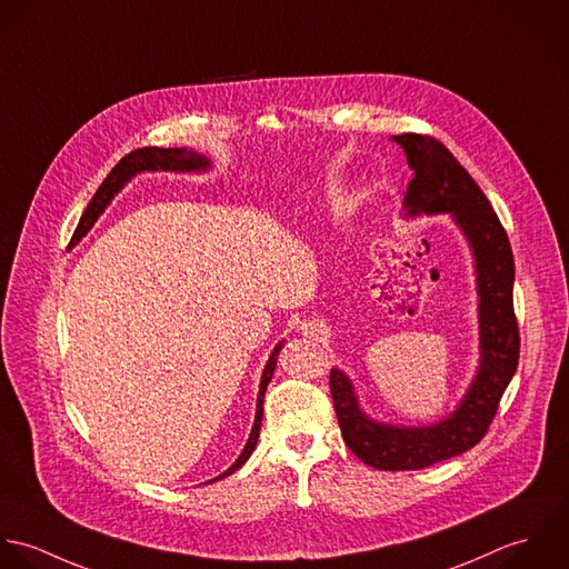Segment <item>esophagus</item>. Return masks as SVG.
I'll list each match as a JSON object with an SVG mask.
<instances>
[{
    "instance_id": "1",
    "label": "esophagus",
    "mask_w": 569,
    "mask_h": 569,
    "mask_svg": "<svg viewBox=\"0 0 569 569\" xmlns=\"http://www.w3.org/2000/svg\"><path fill=\"white\" fill-rule=\"evenodd\" d=\"M306 332H310V335H312V337H317V339L323 335V332H321L317 326H310V328H306Z\"/></svg>"
}]
</instances>
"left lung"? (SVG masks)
Returning <instances> with one entry per match:
<instances>
[{
    "instance_id": "1",
    "label": "left lung",
    "mask_w": 569,
    "mask_h": 569,
    "mask_svg": "<svg viewBox=\"0 0 569 569\" xmlns=\"http://www.w3.org/2000/svg\"><path fill=\"white\" fill-rule=\"evenodd\" d=\"M413 169L405 196L407 218L453 213L475 259L479 295V367L453 413L429 427L376 422L358 407L351 380L330 371V391L349 451L378 470H418L470 451L486 436L499 400L519 365V328L512 303L515 259L508 234L488 198L433 136L400 133Z\"/></svg>"
}]
</instances>
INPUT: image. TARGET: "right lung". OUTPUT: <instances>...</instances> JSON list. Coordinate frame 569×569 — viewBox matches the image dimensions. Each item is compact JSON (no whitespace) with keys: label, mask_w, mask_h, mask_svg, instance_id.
Returning a JSON list of instances; mask_svg holds the SVG:
<instances>
[{"label":"right lung","mask_w":569,"mask_h":569,"mask_svg":"<svg viewBox=\"0 0 569 569\" xmlns=\"http://www.w3.org/2000/svg\"><path fill=\"white\" fill-rule=\"evenodd\" d=\"M211 169V162L202 156V153H196L193 149H162V147H142V149H133L131 153H127L124 158H120V162L116 164L114 169L110 171V176L103 180V184L99 187V191L94 193V198L90 200L88 209L83 211L81 220H79V227L74 230L72 239H70V248L77 246L81 241V237L88 234V230L94 227V222L99 220V216L108 209V204L114 200L116 193L136 176V173H142V171H207ZM283 342H279L268 362H266V369H263V376H261V385H259V396H257V413H254V425H252V431H250V438L243 447L241 455L234 459V463L224 470L222 475H218L216 479L211 481H220L228 475H232L237 468L243 466V461L250 457V453L254 451L257 447V440H259V429H261V418H263V396H266V387L274 373V367H277V356L281 351Z\"/></svg>","instance_id":"1"}]
</instances>
